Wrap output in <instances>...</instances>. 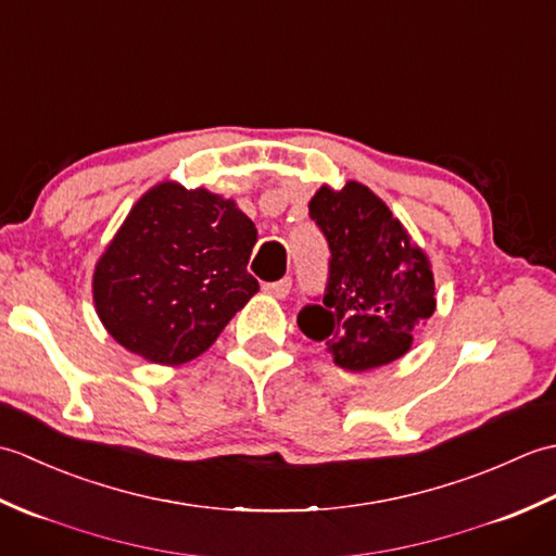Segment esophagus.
I'll return each mask as SVG.
<instances>
[{
    "label": "esophagus",
    "mask_w": 556,
    "mask_h": 556,
    "mask_svg": "<svg viewBox=\"0 0 556 556\" xmlns=\"http://www.w3.org/2000/svg\"><path fill=\"white\" fill-rule=\"evenodd\" d=\"M263 291L269 293V296H275V299H287L289 291H291V279L285 277L279 281H267V285H263Z\"/></svg>",
    "instance_id": "34e87169"
}]
</instances>
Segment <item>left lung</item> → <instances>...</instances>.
<instances>
[{
    "label": "left lung",
    "mask_w": 556,
    "mask_h": 556,
    "mask_svg": "<svg viewBox=\"0 0 556 556\" xmlns=\"http://www.w3.org/2000/svg\"><path fill=\"white\" fill-rule=\"evenodd\" d=\"M308 212L329 245V269L323 299L299 313L301 332L353 372L401 358L434 313L428 257L363 184L323 186Z\"/></svg>",
    "instance_id": "left-lung-1"
}]
</instances>
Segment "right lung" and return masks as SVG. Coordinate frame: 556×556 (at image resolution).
<instances>
[{
  "mask_svg": "<svg viewBox=\"0 0 556 556\" xmlns=\"http://www.w3.org/2000/svg\"><path fill=\"white\" fill-rule=\"evenodd\" d=\"M255 241V224L233 200L205 188L155 186L96 267L92 299L102 325L152 363L200 356L260 289L248 271Z\"/></svg>",
  "mask_w": 556,
  "mask_h": 556,
  "instance_id": "right-lung-1",
  "label": "right lung"
}]
</instances>
